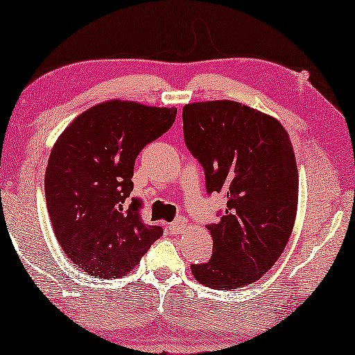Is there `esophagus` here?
<instances>
[{
  "instance_id": "esophagus-1",
  "label": "esophagus",
  "mask_w": 355,
  "mask_h": 355,
  "mask_svg": "<svg viewBox=\"0 0 355 355\" xmlns=\"http://www.w3.org/2000/svg\"><path fill=\"white\" fill-rule=\"evenodd\" d=\"M166 228H168V232L174 233V234L182 233V232L187 230V222H185L184 219H178V220H174L171 223H168Z\"/></svg>"
}]
</instances>
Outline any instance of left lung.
Returning a JSON list of instances; mask_svg holds the SVG:
<instances>
[{
  "mask_svg": "<svg viewBox=\"0 0 355 355\" xmlns=\"http://www.w3.org/2000/svg\"><path fill=\"white\" fill-rule=\"evenodd\" d=\"M182 121L206 189L227 196L220 220L208 225L211 259L192 265V275L217 291L246 287L276 263L295 225L298 170L291 138L270 114L230 100L189 103Z\"/></svg>",
  "mask_w": 355,
  "mask_h": 355,
  "instance_id": "obj_1",
  "label": "left lung"
}]
</instances>
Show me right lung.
I'll use <instances>...</instances> for the list:
<instances>
[{
    "label": "right lung",
    "mask_w": 355,
    "mask_h": 355,
    "mask_svg": "<svg viewBox=\"0 0 355 355\" xmlns=\"http://www.w3.org/2000/svg\"><path fill=\"white\" fill-rule=\"evenodd\" d=\"M176 107L109 100L79 114L52 147L46 201L53 232L69 260L94 277H122L163 230L146 225L133 190L135 160L171 128Z\"/></svg>",
    "instance_id": "obj_1"
}]
</instances>
